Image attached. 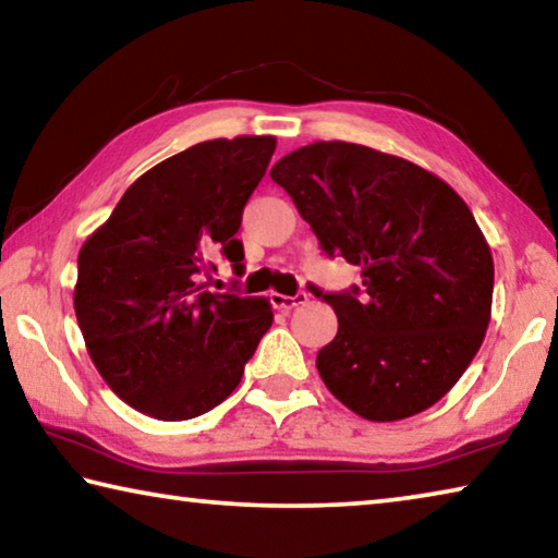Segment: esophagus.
<instances>
[{"instance_id": "obj_1", "label": "esophagus", "mask_w": 558, "mask_h": 558, "mask_svg": "<svg viewBox=\"0 0 558 558\" xmlns=\"http://www.w3.org/2000/svg\"><path fill=\"white\" fill-rule=\"evenodd\" d=\"M307 295L305 292H298V295H282V292H270V305L276 310H292L298 305H305Z\"/></svg>"}]
</instances>
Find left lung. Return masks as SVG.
<instances>
[{
    "instance_id": "left-lung-1",
    "label": "left lung",
    "mask_w": 558,
    "mask_h": 558,
    "mask_svg": "<svg viewBox=\"0 0 558 558\" xmlns=\"http://www.w3.org/2000/svg\"><path fill=\"white\" fill-rule=\"evenodd\" d=\"M327 256L362 268V292L323 295L337 337L317 352L335 399L366 421L440 401L483 344L495 263L456 189L379 149L329 140L270 169Z\"/></svg>"
}]
</instances>
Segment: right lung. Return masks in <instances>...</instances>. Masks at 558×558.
<instances>
[{"instance_id":"right-lung-1","label":"right lung","mask_w":558,"mask_h":558,"mask_svg":"<svg viewBox=\"0 0 558 558\" xmlns=\"http://www.w3.org/2000/svg\"><path fill=\"white\" fill-rule=\"evenodd\" d=\"M272 153V135L189 147L132 182L81 245L75 317L98 374L135 411H211L272 325L266 298L206 290L214 256L241 266L235 231Z\"/></svg>"}]
</instances>
